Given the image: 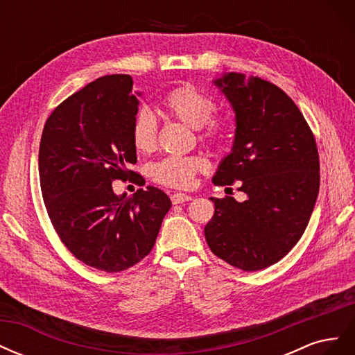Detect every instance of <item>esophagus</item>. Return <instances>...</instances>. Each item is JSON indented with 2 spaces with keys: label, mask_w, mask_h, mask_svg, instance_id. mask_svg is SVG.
Returning <instances> with one entry per match:
<instances>
[{
  "label": "esophagus",
  "mask_w": 355,
  "mask_h": 355,
  "mask_svg": "<svg viewBox=\"0 0 355 355\" xmlns=\"http://www.w3.org/2000/svg\"><path fill=\"white\" fill-rule=\"evenodd\" d=\"M189 200H192V197L187 196V194H182V192H176V194L171 196V202L173 204H182V202L189 201Z\"/></svg>",
  "instance_id": "esophagus-1"
}]
</instances>
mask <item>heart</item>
Masks as SVG:
<instances>
[{"mask_svg":"<svg viewBox=\"0 0 355 355\" xmlns=\"http://www.w3.org/2000/svg\"><path fill=\"white\" fill-rule=\"evenodd\" d=\"M161 108L180 123L198 128V139L204 144L216 146L227 137V120L214 114L218 108L216 101L196 85L184 84L170 90L161 99ZM130 135L133 146L139 153L154 151L158 141V125L154 115L146 110L139 111L133 118ZM206 170L207 161L200 155H168L154 163L149 168V175L157 184L187 189L192 185L196 175Z\"/></svg>","mask_w":355,"mask_h":355,"instance_id":"obj_1","label":"heart"}]
</instances>
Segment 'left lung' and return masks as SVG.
<instances>
[{
	"label": "left lung",
	"mask_w": 355,
	"mask_h": 355,
	"mask_svg": "<svg viewBox=\"0 0 355 355\" xmlns=\"http://www.w3.org/2000/svg\"><path fill=\"white\" fill-rule=\"evenodd\" d=\"M244 80L231 72L214 81L232 105L237 128L213 184L240 180L247 200L211 198L214 213L204 235L222 261L257 271L277 263L302 237L318 196L320 159L295 102L275 84Z\"/></svg>",
	"instance_id": "obj_1"
}]
</instances>
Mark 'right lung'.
Listing matches in <instances>:
<instances>
[{
	"label": "right lung",
	"mask_w": 355,
	"mask_h": 355,
	"mask_svg": "<svg viewBox=\"0 0 355 355\" xmlns=\"http://www.w3.org/2000/svg\"><path fill=\"white\" fill-rule=\"evenodd\" d=\"M125 73L101 77L58 105L42 128L38 171L53 228L67 249L92 268L120 272L149 254L171 201L155 187L132 197L114 180L145 185L130 128L139 101Z\"/></svg>",
	"instance_id": "add662e5"
}]
</instances>
